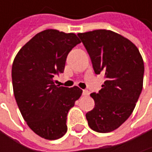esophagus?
Here are the masks:
<instances>
[{
  "mask_svg": "<svg viewBox=\"0 0 152 152\" xmlns=\"http://www.w3.org/2000/svg\"><path fill=\"white\" fill-rule=\"evenodd\" d=\"M83 96H88V95H89V91H86V90H83Z\"/></svg>",
  "mask_w": 152,
  "mask_h": 152,
  "instance_id": "obj_1",
  "label": "esophagus"
}]
</instances>
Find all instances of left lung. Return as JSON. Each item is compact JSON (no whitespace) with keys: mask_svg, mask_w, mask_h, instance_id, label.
Returning <instances> with one entry per match:
<instances>
[{"mask_svg":"<svg viewBox=\"0 0 152 152\" xmlns=\"http://www.w3.org/2000/svg\"><path fill=\"white\" fill-rule=\"evenodd\" d=\"M95 74L105 77L102 89L92 92L94 108L86 113L90 128L99 133L118 129L131 115L142 90L144 65L137 47L106 30L78 33Z\"/></svg>","mask_w":152,"mask_h":152,"instance_id":"obj_1","label":"left lung"}]
</instances>
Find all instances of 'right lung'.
<instances>
[{"mask_svg": "<svg viewBox=\"0 0 152 152\" xmlns=\"http://www.w3.org/2000/svg\"><path fill=\"white\" fill-rule=\"evenodd\" d=\"M81 43L74 33L46 30L35 35L16 54L12 65V83L16 104L30 129L48 140L63 137L67 115L82 95L77 86L54 84L63 73L66 59Z\"/></svg>", "mask_w": 152, "mask_h": 152, "instance_id": "right-lung-1", "label": "right lung"}]
</instances>
